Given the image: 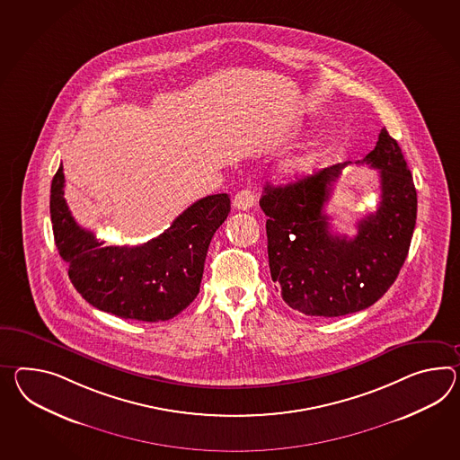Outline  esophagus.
Here are the masks:
<instances>
[{
  "label": "esophagus",
  "instance_id": "esophagus-1",
  "mask_svg": "<svg viewBox=\"0 0 460 460\" xmlns=\"http://www.w3.org/2000/svg\"><path fill=\"white\" fill-rule=\"evenodd\" d=\"M254 202H256V194H254V190H251V188L239 190L234 198H233V206H234L235 209H241V211H247L249 208L254 206Z\"/></svg>",
  "mask_w": 460,
  "mask_h": 460
}]
</instances>
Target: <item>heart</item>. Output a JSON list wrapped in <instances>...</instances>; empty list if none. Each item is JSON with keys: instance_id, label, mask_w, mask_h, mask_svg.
<instances>
[{"instance_id": "obj_1", "label": "heart", "mask_w": 460, "mask_h": 460, "mask_svg": "<svg viewBox=\"0 0 460 460\" xmlns=\"http://www.w3.org/2000/svg\"><path fill=\"white\" fill-rule=\"evenodd\" d=\"M314 157L311 155H304V156L294 157L292 161H289V164H288V169L292 171V172H299V171H304V169L309 168V164L313 163Z\"/></svg>"}]
</instances>
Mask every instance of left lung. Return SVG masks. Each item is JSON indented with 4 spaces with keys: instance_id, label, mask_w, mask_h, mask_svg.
I'll list each match as a JSON object with an SVG mask.
<instances>
[{
    "instance_id": "obj_1",
    "label": "left lung",
    "mask_w": 460,
    "mask_h": 460,
    "mask_svg": "<svg viewBox=\"0 0 460 460\" xmlns=\"http://www.w3.org/2000/svg\"><path fill=\"white\" fill-rule=\"evenodd\" d=\"M379 171L381 204L358 223L354 237L332 234L324 204L349 163L286 186H266L270 278L284 303L305 315L337 317L367 309L397 279L417 217V192L397 141L382 128L358 164Z\"/></svg>"
}]
</instances>
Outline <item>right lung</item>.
Listing matches in <instances>:
<instances>
[{
	"instance_id": "add662e5",
	"label": "right lung",
	"mask_w": 460,
	"mask_h": 460,
	"mask_svg": "<svg viewBox=\"0 0 460 460\" xmlns=\"http://www.w3.org/2000/svg\"><path fill=\"white\" fill-rule=\"evenodd\" d=\"M63 194L59 166L49 196L55 244L75 289L91 305L121 319L159 323L196 299L208 247L231 211L227 194L190 204L163 234L139 246H102L75 221Z\"/></svg>"
}]
</instances>
